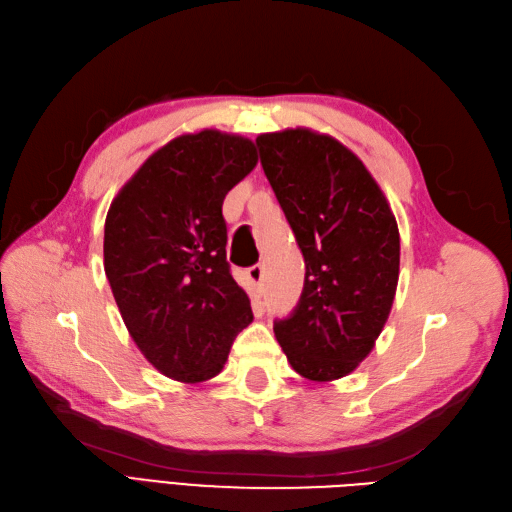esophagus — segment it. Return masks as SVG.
Instances as JSON below:
<instances>
[{"instance_id": "1", "label": "esophagus", "mask_w": 512, "mask_h": 512, "mask_svg": "<svg viewBox=\"0 0 512 512\" xmlns=\"http://www.w3.org/2000/svg\"><path fill=\"white\" fill-rule=\"evenodd\" d=\"M247 277H250V282L254 284L256 290H262V280H265V269H262L260 265H254L247 269Z\"/></svg>"}]
</instances>
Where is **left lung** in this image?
Segmentation results:
<instances>
[{
  "instance_id": "8db88e82",
  "label": "left lung",
  "mask_w": 512,
  "mask_h": 512,
  "mask_svg": "<svg viewBox=\"0 0 512 512\" xmlns=\"http://www.w3.org/2000/svg\"><path fill=\"white\" fill-rule=\"evenodd\" d=\"M260 164L305 258L292 314L273 331L292 369L331 382L374 348L399 280V230L365 164L307 128L260 134Z\"/></svg>"
}]
</instances>
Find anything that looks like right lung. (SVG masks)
<instances>
[{
  "label": "right lung",
  "instance_id": "add662e5",
  "mask_svg": "<svg viewBox=\"0 0 512 512\" xmlns=\"http://www.w3.org/2000/svg\"><path fill=\"white\" fill-rule=\"evenodd\" d=\"M250 138L203 130L158 149L104 222V271L134 344L164 376H218L254 320L226 260V194L252 173Z\"/></svg>",
  "mask_w": 512,
  "mask_h": 512
}]
</instances>
